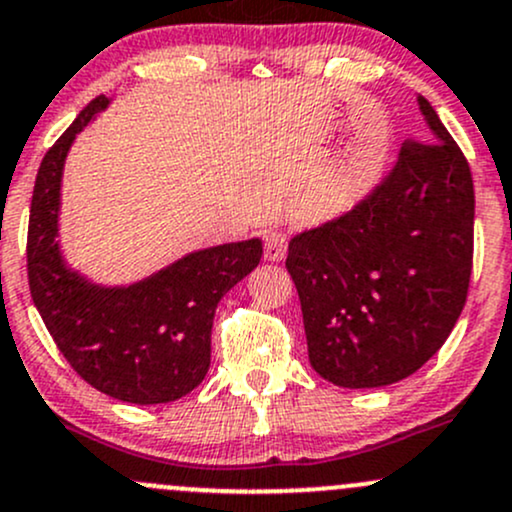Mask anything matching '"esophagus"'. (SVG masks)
Here are the masks:
<instances>
[{
	"mask_svg": "<svg viewBox=\"0 0 512 512\" xmlns=\"http://www.w3.org/2000/svg\"><path fill=\"white\" fill-rule=\"evenodd\" d=\"M286 247H289V235L284 230L274 228L265 233V257L269 262H282L286 255Z\"/></svg>",
	"mask_w": 512,
	"mask_h": 512,
	"instance_id": "34e87169",
	"label": "esophagus"
}]
</instances>
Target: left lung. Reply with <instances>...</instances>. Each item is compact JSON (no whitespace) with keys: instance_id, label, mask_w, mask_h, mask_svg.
I'll return each instance as SVG.
<instances>
[{"instance_id":"obj_1","label":"left lung","mask_w":512,"mask_h":512,"mask_svg":"<svg viewBox=\"0 0 512 512\" xmlns=\"http://www.w3.org/2000/svg\"><path fill=\"white\" fill-rule=\"evenodd\" d=\"M418 106L432 143L406 140L362 201L289 243L308 359L342 389H376L418 372L466 303L474 182L430 101L418 97Z\"/></svg>"}]
</instances>
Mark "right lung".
I'll use <instances>...</instances> for the list:
<instances>
[{"instance_id": "add662e5", "label": "right lung", "mask_w": 512, "mask_h": 512, "mask_svg": "<svg viewBox=\"0 0 512 512\" xmlns=\"http://www.w3.org/2000/svg\"><path fill=\"white\" fill-rule=\"evenodd\" d=\"M111 99L97 97L48 150L28 218V286L70 367L94 389L138 406L170 403L204 381L213 313L262 257V240L196 250L128 286H101L67 267L58 243L65 157Z\"/></svg>"}]
</instances>
